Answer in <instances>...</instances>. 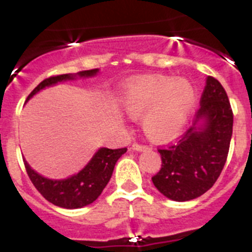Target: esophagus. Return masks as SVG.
I'll list each match as a JSON object with an SVG mask.
<instances>
[{
	"instance_id": "34e87169",
	"label": "esophagus",
	"mask_w": 252,
	"mask_h": 252,
	"mask_svg": "<svg viewBox=\"0 0 252 252\" xmlns=\"http://www.w3.org/2000/svg\"><path fill=\"white\" fill-rule=\"evenodd\" d=\"M132 148L133 150H136V151H145V150H148V146L147 145H141V143H137V142H135L132 145Z\"/></svg>"
}]
</instances>
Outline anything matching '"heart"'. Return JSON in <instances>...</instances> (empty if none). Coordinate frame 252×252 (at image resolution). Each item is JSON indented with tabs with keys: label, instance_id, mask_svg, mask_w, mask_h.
<instances>
[{
	"label": "heart",
	"instance_id": "heart-1",
	"mask_svg": "<svg viewBox=\"0 0 252 252\" xmlns=\"http://www.w3.org/2000/svg\"><path fill=\"white\" fill-rule=\"evenodd\" d=\"M195 101L188 81L167 76H147L132 81L121 93L120 102L127 114L143 116V128L155 140H168L184 127Z\"/></svg>",
	"mask_w": 252,
	"mask_h": 252
}]
</instances>
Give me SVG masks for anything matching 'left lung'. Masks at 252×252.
I'll return each instance as SVG.
<instances>
[{"instance_id": "left-lung-1", "label": "left lung", "mask_w": 252, "mask_h": 252, "mask_svg": "<svg viewBox=\"0 0 252 252\" xmlns=\"http://www.w3.org/2000/svg\"><path fill=\"white\" fill-rule=\"evenodd\" d=\"M200 119L205 120L202 129L196 126ZM232 121L225 89L217 79L208 76L193 126L174 143L158 148L162 166L152 177L156 188L176 202L195 199L209 190L226 162Z\"/></svg>"}]
</instances>
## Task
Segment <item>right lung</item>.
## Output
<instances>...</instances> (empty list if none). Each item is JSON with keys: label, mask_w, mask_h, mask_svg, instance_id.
Segmentation results:
<instances>
[{"label": "right lung", "mask_w": 252, "mask_h": 252, "mask_svg": "<svg viewBox=\"0 0 252 252\" xmlns=\"http://www.w3.org/2000/svg\"><path fill=\"white\" fill-rule=\"evenodd\" d=\"M96 73L97 69H92V70L79 71L78 75L92 76ZM68 79H74V76L70 74H62V75H54L44 79L33 89V92L28 95L27 100L32 97L35 93L39 92L40 89L57 84L59 81L68 80ZM126 151H127L126 147L117 148V150L100 148L92 158V160L86 164L85 168L81 169L75 176L68 179H62V181H52V179L44 178L33 171L26 160L23 162H25L26 171L31 182L48 202L57 207L76 209V208H83L85 205L92 204L99 198L111 178L117 159Z\"/></svg>", "instance_id": "add662e5"}]
</instances>
